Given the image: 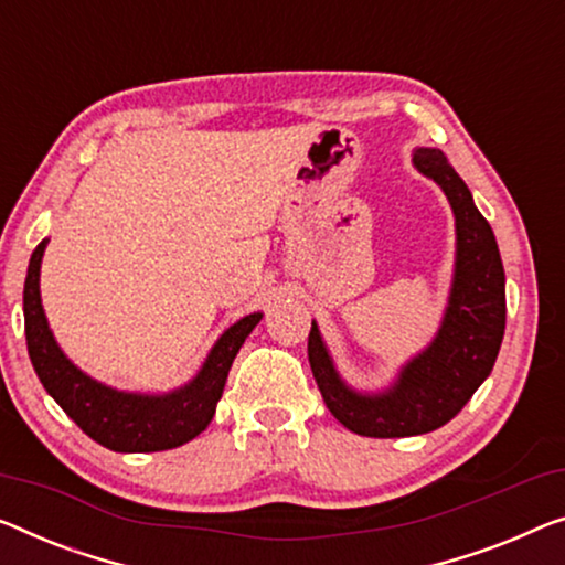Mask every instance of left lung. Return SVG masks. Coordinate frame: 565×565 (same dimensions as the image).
Returning <instances> with one entry per match:
<instances>
[{"label": "left lung", "mask_w": 565, "mask_h": 565, "mask_svg": "<svg viewBox=\"0 0 565 565\" xmlns=\"http://www.w3.org/2000/svg\"><path fill=\"white\" fill-rule=\"evenodd\" d=\"M414 167L444 190L457 221V260L439 332L381 393H358L342 381L317 322L307 344L330 414L373 439L418 436L449 424L492 373L504 334V268L490 223L439 149H416Z\"/></svg>", "instance_id": "obj_1"}]
</instances>
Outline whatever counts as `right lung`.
<instances>
[{
  "label": "right lung",
  "instance_id": "add662e5",
  "mask_svg": "<svg viewBox=\"0 0 565 565\" xmlns=\"http://www.w3.org/2000/svg\"><path fill=\"white\" fill-rule=\"evenodd\" d=\"M45 246L47 238L32 250L24 279V334L32 367L57 406L83 428V434L106 449L124 454L174 449L205 431L233 360L264 315L254 311L217 337L198 375L182 388L162 395L116 391L75 367L50 332L40 301V264Z\"/></svg>",
  "mask_w": 565,
  "mask_h": 565
}]
</instances>
